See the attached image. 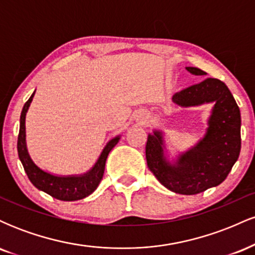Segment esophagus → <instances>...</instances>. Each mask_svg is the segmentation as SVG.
<instances>
[{"instance_id":"1","label":"esophagus","mask_w":255,"mask_h":255,"mask_svg":"<svg viewBox=\"0 0 255 255\" xmlns=\"http://www.w3.org/2000/svg\"><path fill=\"white\" fill-rule=\"evenodd\" d=\"M147 119H148V114H147V111H145V110H139L136 113V120L139 122H146L147 121Z\"/></svg>"}]
</instances>
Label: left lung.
Listing matches in <instances>:
<instances>
[{
	"mask_svg": "<svg viewBox=\"0 0 255 255\" xmlns=\"http://www.w3.org/2000/svg\"><path fill=\"white\" fill-rule=\"evenodd\" d=\"M193 75L206 73L186 67ZM178 107L213 103L204 136L188 150L170 158L162 129H153L146 142L148 169L169 191L193 195L221 184L238 160L241 150V114L223 81L207 78L172 96Z\"/></svg>",
	"mask_w": 255,
	"mask_h": 255,
	"instance_id": "8db88e82",
	"label": "left lung"
}]
</instances>
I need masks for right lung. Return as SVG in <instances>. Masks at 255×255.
<instances>
[{"mask_svg": "<svg viewBox=\"0 0 255 255\" xmlns=\"http://www.w3.org/2000/svg\"><path fill=\"white\" fill-rule=\"evenodd\" d=\"M34 93L36 91L32 93V96L22 108L21 115H20L19 136H17V154H19L20 162L24 166L25 172L27 174L28 180L37 189L51 195L52 198L58 199V200L75 201L89 197L97 189L99 182L103 178L107 158L109 156L110 151L120 141L121 135H116L107 142L92 168L84 174L56 175L43 170L33 162L28 153L27 144H26V114H27L32 99L34 97Z\"/></svg>", "mask_w": 255, "mask_h": 255, "instance_id": "right-lung-1", "label": "right lung"}]
</instances>
